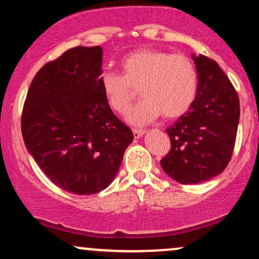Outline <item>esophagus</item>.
I'll use <instances>...</instances> for the list:
<instances>
[{
	"label": "esophagus",
	"mask_w": 259,
	"mask_h": 259,
	"mask_svg": "<svg viewBox=\"0 0 259 259\" xmlns=\"http://www.w3.org/2000/svg\"><path fill=\"white\" fill-rule=\"evenodd\" d=\"M133 133H134V138L139 139V138H141V136H144L145 130H142V129H134Z\"/></svg>",
	"instance_id": "34e87169"
}]
</instances>
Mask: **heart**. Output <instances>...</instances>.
<instances>
[{
	"label": "heart",
	"instance_id": "heart-1",
	"mask_svg": "<svg viewBox=\"0 0 259 259\" xmlns=\"http://www.w3.org/2000/svg\"><path fill=\"white\" fill-rule=\"evenodd\" d=\"M121 74L105 72L100 88L114 112H127L136 90L144 97L127 114L133 125H145L163 114L179 118L191 108L198 89V74L187 56L159 50H138L121 59Z\"/></svg>",
	"mask_w": 259,
	"mask_h": 259
}]
</instances>
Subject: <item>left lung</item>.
Masks as SVG:
<instances>
[{
  "label": "left lung",
  "instance_id": "left-lung-1",
  "mask_svg": "<svg viewBox=\"0 0 259 259\" xmlns=\"http://www.w3.org/2000/svg\"><path fill=\"white\" fill-rule=\"evenodd\" d=\"M198 74L195 102L165 132L171 148L160 160L163 170L180 184L217 177L230 162L240 119L239 96L217 62L192 55Z\"/></svg>",
  "mask_w": 259,
  "mask_h": 259
}]
</instances>
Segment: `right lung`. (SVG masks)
Here are the masks:
<instances>
[{
	"label": "right lung",
	"mask_w": 259,
	"mask_h": 259,
	"mask_svg": "<svg viewBox=\"0 0 259 259\" xmlns=\"http://www.w3.org/2000/svg\"><path fill=\"white\" fill-rule=\"evenodd\" d=\"M101 46H78L32 79L22 114L28 152L55 185L76 195L108 187L134 134L100 88Z\"/></svg>",
	"instance_id": "add662e5"
}]
</instances>
